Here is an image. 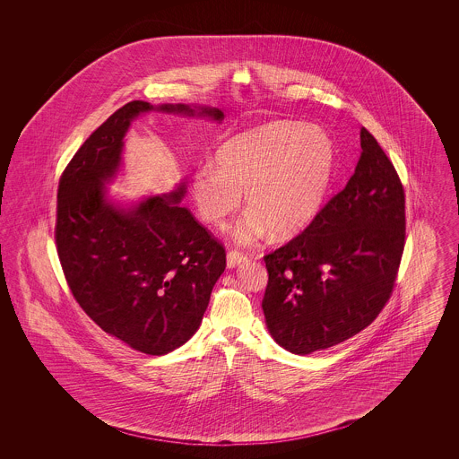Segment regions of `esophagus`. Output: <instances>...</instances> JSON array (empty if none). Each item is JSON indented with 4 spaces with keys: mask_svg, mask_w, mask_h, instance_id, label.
Returning a JSON list of instances; mask_svg holds the SVG:
<instances>
[{
    "mask_svg": "<svg viewBox=\"0 0 459 459\" xmlns=\"http://www.w3.org/2000/svg\"><path fill=\"white\" fill-rule=\"evenodd\" d=\"M246 260H247V256L244 253L238 251V249H232V251L227 253V266L229 268H234V266H238V264L246 262Z\"/></svg>",
    "mask_w": 459,
    "mask_h": 459,
    "instance_id": "esophagus-1",
    "label": "esophagus"
}]
</instances>
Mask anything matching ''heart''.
Wrapping results in <instances>:
<instances>
[{
    "mask_svg": "<svg viewBox=\"0 0 459 459\" xmlns=\"http://www.w3.org/2000/svg\"><path fill=\"white\" fill-rule=\"evenodd\" d=\"M333 172V144L316 126L275 122L225 143L215 167L203 165L193 175L197 213L221 227L240 206L242 191L251 210L238 227L244 244L270 229L290 238L316 215Z\"/></svg>",
    "mask_w": 459,
    "mask_h": 459,
    "instance_id": "1",
    "label": "heart"
}]
</instances>
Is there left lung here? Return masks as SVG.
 I'll return each instance as SVG.
<instances>
[{
  "instance_id": "left-lung-1",
  "label": "left lung",
  "mask_w": 459,
  "mask_h": 459,
  "mask_svg": "<svg viewBox=\"0 0 459 459\" xmlns=\"http://www.w3.org/2000/svg\"><path fill=\"white\" fill-rule=\"evenodd\" d=\"M361 156L346 187L301 234L264 255L263 313L294 354L344 342L393 296L406 239V196L393 161L361 129Z\"/></svg>"
}]
</instances>
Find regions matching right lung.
Listing matches in <instances>:
<instances>
[{"label": "right lung", "instance_id": "1", "mask_svg": "<svg viewBox=\"0 0 459 459\" xmlns=\"http://www.w3.org/2000/svg\"><path fill=\"white\" fill-rule=\"evenodd\" d=\"M150 109L146 101L117 109L68 161L58 184L55 240L66 284L89 318L132 350L160 356L196 332L225 270V247L178 204L184 186L132 210L107 203L103 182L120 163L122 139ZM156 109L223 118L217 108Z\"/></svg>", "mask_w": 459, "mask_h": 459}]
</instances>
